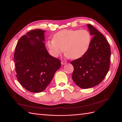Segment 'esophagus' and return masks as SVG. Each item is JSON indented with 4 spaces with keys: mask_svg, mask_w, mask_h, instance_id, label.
<instances>
[{
    "mask_svg": "<svg viewBox=\"0 0 122 122\" xmlns=\"http://www.w3.org/2000/svg\"><path fill=\"white\" fill-rule=\"evenodd\" d=\"M66 63H67V62L66 61H61V64L62 65H65V64H66Z\"/></svg>",
    "mask_w": 122,
    "mask_h": 122,
    "instance_id": "obj_1",
    "label": "esophagus"
}]
</instances>
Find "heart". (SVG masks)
I'll return each instance as SVG.
<instances>
[{
    "label": "heart",
    "mask_w": 122,
    "mask_h": 122,
    "mask_svg": "<svg viewBox=\"0 0 122 122\" xmlns=\"http://www.w3.org/2000/svg\"><path fill=\"white\" fill-rule=\"evenodd\" d=\"M92 36L86 30H64L56 33L53 38L48 40L47 45L51 54L58 57L64 51L66 58L77 59L88 50Z\"/></svg>",
    "instance_id": "heart-1"
}]
</instances>
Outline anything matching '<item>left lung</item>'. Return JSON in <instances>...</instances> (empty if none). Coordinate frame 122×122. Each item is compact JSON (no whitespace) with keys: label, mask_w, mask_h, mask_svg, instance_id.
I'll use <instances>...</instances> for the list:
<instances>
[{"label":"left lung","mask_w":122,"mask_h":122,"mask_svg":"<svg viewBox=\"0 0 122 122\" xmlns=\"http://www.w3.org/2000/svg\"><path fill=\"white\" fill-rule=\"evenodd\" d=\"M90 34L93 36L88 51L81 58L72 61L74 67L72 79L83 89L90 88L100 84L109 71L111 49L102 34L88 24Z\"/></svg>","instance_id":"obj_1"}]
</instances>
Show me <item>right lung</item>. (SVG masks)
Here are the masks:
<instances>
[{"label":"right lung","instance_id":"right-lung-1","mask_svg":"<svg viewBox=\"0 0 122 122\" xmlns=\"http://www.w3.org/2000/svg\"><path fill=\"white\" fill-rule=\"evenodd\" d=\"M32 30L19 39L14 54L16 76L22 86L32 92H43L61 66L45 46L44 33Z\"/></svg>","mask_w":122,"mask_h":122}]
</instances>
